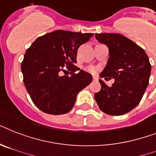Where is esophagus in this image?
<instances>
[{
  "label": "esophagus",
  "instance_id": "34e87169",
  "mask_svg": "<svg viewBox=\"0 0 156 156\" xmlns=\"http://www.w3.org/2000/svg\"><path fill=\"white\" fill-rule=\"evenodd\" d=\"M93 81H95V82H97V81H98L97 77H93Z\"/></svg>",
  "mask_w": 156,
  "mask_h": 156
}]
</instances>
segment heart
Masks as SVG:
<instances>
[{
    "mask_svg": "<svg viewBox=\"0 0 156 156\" xmlns=\"http://www.w3.org/2000/svg\"><path fill=\"white\" fill-rule=\"evenodd\" d=\"M86 70L87 71V72H89V73L94 74V73H95L97 72V69L95 68V66H88L87 68L86 69Z\"/></svg>",
    "mask_w": 156,
    "mask_h": 156,
    "instance_id": "obj_1",
    "label": "heart"
}]
</instances>
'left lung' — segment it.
Masks as SVG:
<instances>
[{
    "instance_id": "obj_1",
    "label": "left lung",
    "mask_w": 156,
    "mask_h": 156,
    "mask_svg": "<svg viewBox=\"0 0 156 156\" xmlns=\"http://www.w3.org/2000/svg\"><path fill=\"white\" fill-rule=\"evenodd\" d=\"M95 38L109 49L108 64L100 77L114 78V83L108 87L99 81L101 90L95 94V100L104 113L121 116L141 101L149 83L151 66L145 51L124 35L104 33L95 34Z\"/></svg>"
}]
</instances>
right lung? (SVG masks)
<instances>
[{
    "label": "right lung",
    "instance_id": "obj_1",
    "mask_svg": "<svg viewBox=\"0 0 156 156\" xmlns=\"http://www.w3.org/2000/svg\"><path fill=\"white\" fill-rule=\"evenodd\" d=\"M93 35L55 30L38 37L28 48L21 65L23 83L41 111L52 115L68 112L78 93L91 83L90 73L82 69L75 73L80 69L74 64L78 48Z\"/></svg>",
    "mask_w": 156,
    "mask_h": 156
}]
</instances>
